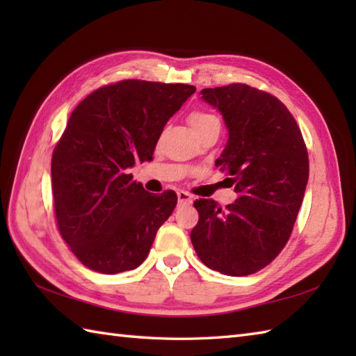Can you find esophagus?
<instances>
[{
    "label": "esophagus",
    "mask_w": 356,
    "mask_h": 356,
    "mask_svg": "<svg viewBox=\"0 0 356 356\" xmlns=\"http://www.w3.org/2000/svg\"><path fill=\"white\" fill-rule=\"evenodd\" d=\"M177 200H179V205L180 207H186V205H191L193 203V195H190L185 191H179L177 193Z\"/></svg>",
    "instance_id": "esophagus-1"
}]
</instances>
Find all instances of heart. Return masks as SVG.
<instances>
[{"instance_id":"1","label":"heart","mask_w":356,"mask_h":356,"mask_svg":"<svg viewBox=\"0 0 356 356\" xmlns=\"http://www.w3.org/2000/svg\"><path fill=\"white\" fill-rule=\"evenodd\" d=\"M216 118L208 115V113H203V111H193L190 118H188V122H190L193 130H197V128L203 127L205 124L211 122V120H214Z\"/></svg>"}]
</instances>
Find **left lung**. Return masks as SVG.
I'll use <instances>...</instances> for the list:
<instances>
[{"label":"left lung","instance_id":"obj_1","mask_svg":"<svg viewBox=\"0 0 356 356\" xmlns=\"http://www.w3.org/2000/svg\"><path fill=\"white\" fill-rule=\"evenodd\" d=\"M202 99L223 116L228 142L216 166L238 197L222 209L194 202L193 246L209 269L251 275L282 252L303 203L309 159L293 116L275 96L245 84L203 88Z\"/></svg>","mask_w":356,"mask_h":356}]
</instances>
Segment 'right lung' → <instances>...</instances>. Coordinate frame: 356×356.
I'll return each instance as SVG.
<instances>
[{"instance_id": "obj_1", "label": "right lung", "mask_w": 356, "mask_h": 356, "mask_svg": "<svg viewBox=\"0 0 356 356\" xmlns=\"http://www.w3.org/2000/svg\"><path fill=\"white\" fill-rule=\"evenodd\" d=\"M194 92L127 79L73 110L51 156V188L59 232L88 269L113 275L147 259L177 195L149 194L128 172L153 159L165 124Z\"/></svg>"}]
</instances>
